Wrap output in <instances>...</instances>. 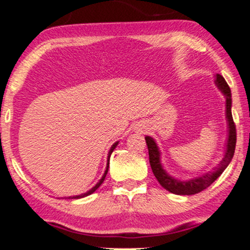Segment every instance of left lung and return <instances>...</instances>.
<instances>
[{
	"label": "left lung",
	"instance_id": "1",
	"mask_svg": "<svg viewBox=\"0 0 250 250\" xmlns=\"http://www.w3.org/2000/svg\"><path fill=\"white\" fill-rule=\"evenodd\" d=\"M215 84L219 88V90L223 92L225 98H226V119L227 124H229V137H227V144H226V150H225V155L223 160H221L219 165L215 167L213 170L206 174L202 175V176L190 178L188 181H180L174 178L165 170L161 165V153L156 145L155 141L152 137L147 135L146 139L147 147H148V154H149V163L152 167L154 176L159 181V183L168 190L169 192L175 193V195H184L190 196L198 193L200 191L205 190L206 188L210 187L213 182L217 180L218 177L223 174V171L227 168L229 162L232 161L234 150H235V144H236V130L235 124L233 122L232 117V94H230V89L225 81V79L220 74H217L215 76Z\"/></svg>",
	"mask_w": 250,
	"mask_h": 250
}]
</instances>
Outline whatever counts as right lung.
Masks as SVG:
<instances>
[{"mask_svg": "<svg viewBox=\"0 0 250 250\" xmlns=\"http://www.w3.org/2000/svg\"><path fill=\"white\" fill-rule=\"evenodd\" d=\"M118 143L119 141H117V143H115L112 145V146H111V148H110V150H109V154H107V165H106V169H105V171H104V174H103V176H102V178L100 181L97 182V184L95 187H92L90 190L89 191H87V192H84V193H82V195H79V196H73V197H69L70 199H79V198H83V197H87V196H89V195H91L92 192H95V191H96L98 188H100V186L102 183H103V181L105 180V176H106V174H107V170H109V162H110V156H111V154H112V152L113 150H115V148L117 147V145H118Z\"/></svg>", "mask_w": 250, "mask_h": 250, "instance_id": "1", "label": "right lung"}]
</instances>
